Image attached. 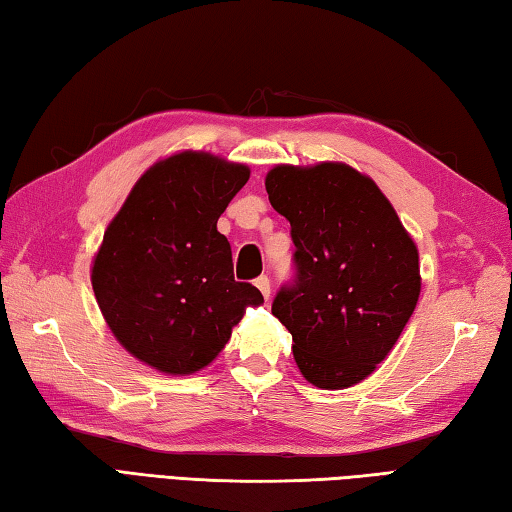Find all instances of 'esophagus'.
I'll return each instance as SVG.
<instances>
[{"label":"esophagus","instance_id":"34e87169","mask_svg":"<svg viewBox=\"0 0 512 512\" xmlns=\"http://www.w3.org/2000/svg\"><path fill=\"white\" fill-rule=\"evenodd\" d=\"M254 285L260 289V294H263L265 301H267L269 294H272V285H269V278L267 276H258L256 281H254Z\"/></svg>","mask_w":512,"mask_h":512}]
</instances>
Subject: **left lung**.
Returning <instances> with one entry per match:
<instances>
[{
    "instance_id": "1",
    "label": "left lung",
    "mask_w": 512,
    "mask_h": 512,
    "mask_svg": "<svg viewBox=\"0 0 512 512\" xmlns=\"http://www.w3.org/2000/svg\"><path fill=\"white\" fill-rule=\"evenodd\" d=\"M265 189L292 225L296 281L272 314L298 370L321 390L361 383L417 307L419 249L376 182L345 162L276 165Z\"/></svg>"
}]
</instances>
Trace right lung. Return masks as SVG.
Here are the masks:
<instances>
[{
	"instance_id": "add662e5",
	"label": "right lung",
	"mask_w": 512,
	"mask_h": 512,
	"mask_svg": "<svg viewBox=\"0 0 512 512\" xmlns=\"http://www.w3.org/2000/svg\"><path fill=\"white\" fill-rule=\"evenodd\" d=\"M249 167L207 151L158 160L104 231L91 283L106 325L131 356L165 374H194L223 352L254 285L234 281L218 218Z\"/></svg>"
}]
</instances>
